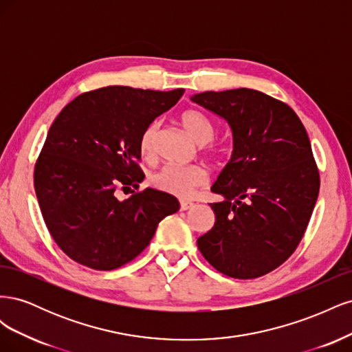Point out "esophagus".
I'll return each mask as SVG.
<instances>
[{"label":"esophagus","instance_id":"1","mask_svg":"<svg viewBox=\"0 0 352 352\" xmlns=\"http://www.w3.org/2000/svg\"><path fill=\"white\" fill-rule=\"evenodd\" d=\"M192 207H194V202H189V201H180V210H182V211L190 210Z\"/></svg>","mask_w":352,"mask_h":352}]
</instances>
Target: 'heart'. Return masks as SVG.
<instances>
[{"label": "heart", "mask_w": 352, "mask_h": 352, "mask_svg": "<svg viewBox=\"0 0 352 352\" xmlns=\"http://www.w3.org/2000/svg\"><path fill=\"white\" fill-rule=\"evenodd\" d=\"M180 124L188 135L198 145H206L212 141L216 135V126L210 117L198 110H186L179 117ZM160 131V123L155 120L148 124L140 138V151L145 158H150L154 154V145ZM207 154L211 157H223L226 154L225 146H210ZM151 185L162 190V192L175 195L177 198H189L194 190L207 184V173L201 167H175L166 166L158 170L150 179Z\"/></svg>", "instance_id": "obj_1"}]
</instances>
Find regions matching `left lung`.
I'll use <instances>...</instances> for the list:
<instances>
[{
  "mask_svg": "<svg viewBox=\"0 0 352 352\" xmlns=\"http://www.w3.org/2000/svg\"><path fill=\"white\" fill-rule=\"evenodd\" d=\"M225 119L233 153L211 190L216 221L198 238L204 258L235 279L279 267L301 242L320 189L311 144L289 105L239 88L190 97Z\"/></svg>",
  "mask_w": 352,
  "mask_h": 352,
  "instance_id": "left-lung-1",
  "label": "left lung"
}]
</instances>
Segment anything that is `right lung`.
<instances>
[{"label":"right lung","instance_id":"add662e5","mask_svg":"<svg viewBox=\"0 0 352 352\" xmlns=\"http://www.w3.org/2000/svg\"><path fill=\"white\" fill-rule=\"evenodd\" d=\"M184 92L95 89L69 102L51 124L34 184L51 236L72 260L94 270L119 269L179 210L162 190L146 188L123 201L117 190L140 186L141 133Z\"/></svg>","mask_w":352,"mask_h":352}]
</instances>
